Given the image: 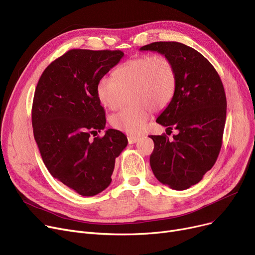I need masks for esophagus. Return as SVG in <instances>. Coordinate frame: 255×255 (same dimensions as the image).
Here are the masks:
<instances>
[{
  "label": "esophagus",
  "mask_w": 255,
  "mask_h": 255,
  "mask_svg": "<svg viewBox=\"0 0 255 255\" xmlns=\"http://www.w3.org/2000/svg\"><path fill=\"white\" fill-rule=\"evenodd\" d=\"M138 140L137 136H128V142L129 143H135Z\"/></svg>",
  "instance_id": "esophagus-1"
}]
</instances>
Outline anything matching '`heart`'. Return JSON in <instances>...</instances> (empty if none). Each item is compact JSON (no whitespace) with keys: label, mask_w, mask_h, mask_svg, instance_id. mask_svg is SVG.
<instances>
[{"label":"heart","mask_w":255,"mask_h":255,"mask_svg":"<svg viewBox=\"0 0 255 255\" xmlns=\"http://www.w3.org/2000/svg\"><path fill=\"white\" fill-rule=\"evenodd\" d=\"M177 76L170 60L164 56H141L120 65L112 76L101 77L96 86L100 103L109 110L120 105L122 92L131 89L134 103L114 114L111 125L128 134H138L152 114L166 107L176 92Z\"/></svg>","instance_id":"heart-1"}]
</instances>
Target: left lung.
Wrapping results in <instances>:
<instances>
[{
  "mask_svg": "<svg viewBox=\"0 0 255 255\" xmlns=\"http://www.w3.org/2000/svg\"><path fill=\"white\" fill-rule=\"evenodd\" d=\"M168 58L177 76L176 92L156 122L179 131L150 135L154 151L150 164L157 180L185 190L203 179L219 155L226 120V97L219 74L197 50L180 42H153L140 47Z\"/></svg>",
  "mask_w": 255,
  "mask_h": 255,
  "instance_id": "obj_1",
  "label": "left lung"
}]
</instances>
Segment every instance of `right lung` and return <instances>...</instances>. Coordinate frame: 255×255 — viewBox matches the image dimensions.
Wrapping results in <instances>:
<instances>
[{
  "instance_id": "right-lung-1",
  "label": "right lung",
  "mask_w": 255,
  "mask_h": 255,
  "mask_svg": "<svg viewBox=\"0 0 255 255\" xmlns=\"http://www.w3.org/2000/svg\"><path fill=\"white\" fill-rule=\"evenodd\" d=\"M124 52L71 49L50 63L37 84L32 106L34 137L50 175L83 196L110 186L116 158L128 143L119 130L104 129L98 80Z\"/></svg>"
}]
</instances>
